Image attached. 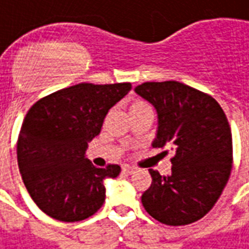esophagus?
Returning a JSON list of instances; mask_svg holds the SVG:
<instances>
[{
	"mask_svg": "<svg viewBox=\"0 0 249 249\" xmlns=\"http://www.w3.org/2000/svg\"><path fill=\"white\" fill-rule=\"evenodd\" d=\"M136 168L134 166H130V165H124L123 166V172L126 174H133L134 172H136Z\"/></svg>",
	"mask_w": 249,
	"mask_h": 249,
	"instance_id": "34e87169",
	"label": "esophagus"
}]
</instances>
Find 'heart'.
I'll return each instance as SVG.
<instances>
[{
  "label": "heart",
  "instance_id": "1",
  "mask_svg": "<svg viewBox=\"0 0 249 249\" xmlns=\"http://www.w3.org/2000/svg\"><path fill=\"white\" fill-rule=\"evenodd\" d=\"M143 108H150L144 102H141V101H134L130 103L129 106V111L132 112V111H140V109H143Z\"/></svg>",
  "mask_w": 249,
  "mask_h": 249
}]
</instances>
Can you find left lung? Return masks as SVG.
<instances>
[{
  "label": "left lung",
  "instance_id": "left-lung-1",
  "mask_svg": "<svg viewBox=\"0 0 249 249\" xmlns=\"http://www.w3.org/2000/svg\"><path fill=\"white\" fill-rule=\"evenodd\" d=\"M134 91L156 109L152 147L173 151L168 176L148 169L152 182L142 204L161 224H193L213 208L230 177L232 141L226 115L212 97L178 81L144 83Z\"/></svg>",
  "mask_w": 249,
  "mask_h": 249
}]
</instances>
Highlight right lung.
Returning a JSON list of instances; mask_svg holds the SVG:
<instances>
[{"label":"right lung","mask_w":249,"mask_h":249,"mask_svg":"<svg viewBox=\"0 0 249 249\" xmlns=\"http://www.w3.org/2000/svg\"><path fill=\"white\" fill-rule=\"evenodd\" d=\"M130 89L129 83L79 84L31 107L18 140V165L29 195L48 216L76 222L103 205L105 179L116 178L121 169L94 166L86 150L109 108Z\"/></svg>","instance_id":"add662e5"}]
</instances>
